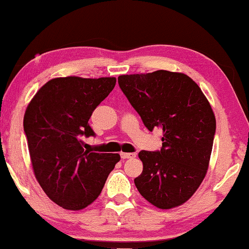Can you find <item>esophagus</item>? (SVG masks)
Listing matches in <instances>:
<instances>
[{
    "instance_id": "esophagus-1",
    "label": "esophagus",
    "mask_w": 249,
    "mask_h": 249,
    "mask_svg": "<svg viewBox=\"0 0 249 249\" xmlns=\"http://www.w3.org/2000/svg\"><path fill=\"white\" fill-rule=\"evenodd\" d=\"M120 157H122L123 160H127V158H135L136 154H131V152H122V154H120Z\"/></svg>"
}]
</instances>
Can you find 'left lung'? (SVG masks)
Masks as SVG:
<instances>
[{
    "instance_id": "left-lung-1",
    "label": "left lung",
    "mask_w": 249,
    "mask_h": 249,
    "mask_svg": "<svg viewBox=\"0 0 249 249\" xmlns=\"http://www.w3.org/2000/svg\"><path fill=\"white\" fill-rule=\"evenodd\" d=\"M147 130L163 131L160 151L142 150L135 184L147 202L171 209L195 194L208 170L216 120L198 85L183 73L156 71L118 76Z\"/></svg>"
}]
</instances>
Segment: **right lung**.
<instances>
[{"instance_id": "1", "label": "right lung", "mask_w": 249, "mask_h": 249, "mask_svg": "<svg viewBox=\"0 0 249 249\" xmlns=\"http://www.w3.org/2000/svg\"><path fill=\"white\" fill-rule=\"evenodd\" d=\"M116 78L66 76L49 80L27 106L23 129L34 175L46 195L60 207L80 210L97 200L118 154L84 150L83 137L98 105L114 89Z\"/></svg>"}]
</instances>
